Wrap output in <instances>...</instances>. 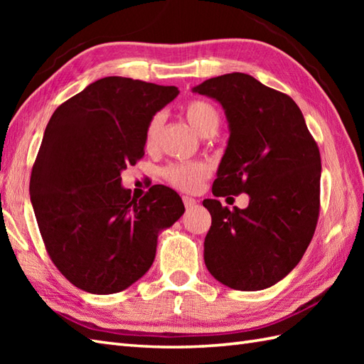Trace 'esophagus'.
<instances>
[{"instance_id":"34e87169","label":"esophagus","mask_w":364,"mask_h":364,"mask_svg":"<svg viewBox=\"0 0 364 364\" xmlns=\"http://www.w3.org/2000/svg\"><path fill=\"white\" fill-rule=\"evenodd\" d=\"M183 203L186 206V210H191V208H194L197 205V200L188 197V196H183Z\"/></svg>"}]
</instances>
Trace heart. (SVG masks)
Masks as SVG:
<instances>
[{"label":"heart","mask_w":364,"mask_h":364,"mask_svg":"<svg viewBox=\"0 0 364 364\" xmlns=\"http://www.w3.org/2000/svg\"><path fill=\"white\" fill-rule=\"evenodd\" d=\"M183 112L186 115L191 127L194 128L200 136H210L219 127V111L215 109L211 103L205 102V100H191V102L184 105ZM162 125H164V117H162V114H154L150 119L149 125L145 128L144 146L146 151H153L158 149ZM210 166L205 164L202 161L173 162V164H168L167 167L162 168V176H164V180L168 184H172L173 188L184 192L197 191L202 186V183L206 178L210 176Z\"/></svg>","instance_id":"1"}]
</instances>
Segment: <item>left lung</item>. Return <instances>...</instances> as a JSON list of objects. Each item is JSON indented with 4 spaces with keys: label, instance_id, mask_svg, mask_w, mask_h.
I'll return each instance as SVG.
<instances>
[{
    "label": "left lung",
    "instance_id": "1",
    "mask_svg": "<svg viewBox=\"0 0 364 364\" xmlns=\"http://www.w3.org/2000/svg\"><path fill=\"white\" fill-rule=\"evenodd\" d=\"M194 92L218 100L230 123L213 194L250 197L245 210L203 200L205 264L228 288H269L297 266L318 225L319 146L296 102L250 75H222Z\"/></svg>",
    "mask_w": 364,
    "mask_h": 364
}]
</instances>
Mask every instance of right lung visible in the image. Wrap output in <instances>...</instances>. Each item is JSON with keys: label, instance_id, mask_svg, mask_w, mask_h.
<instances>
[{"label": "right lung", "instance_id": "add662e5", "mask_svg": "<svg viewBox=\"0 0 364 364\" xmlns=\"http://www.w3.org/2000/svg\"><path fill=\"white\" fill-rule=\"evenodd\" d=\"M175 86L107 76L60 105L31 172V203L53 264L76 288L114 294L153 264L158 233L184 205L154 184L142 198L123 189L122 170L144 158L150 119Z\"/></svg>", "mask_w": 364, "mask_h": 364}]
</instances>
